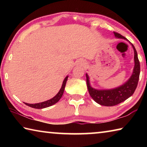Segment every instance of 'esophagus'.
I'll return each instance as SVG.
<instances>
[{"mask_svg":"<svg viewBox=\"0 0 147 147\" xmlns=\"http://www.w3.org/2000/svg\"><path fill=\"white\" fill-rule=\"evenodd\" d=\"M84 64H85V63H84V61H80L79 63H78V65H80V66H82V65H84Z\"/></svg>","mask_w":147,"mask_h":147,"instance_id":"1","label":"esophagus"}]
</instances>
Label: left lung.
<instances>
[{
    "instance_id": "left-lung-1",
    "label": "left lung",
    "mask_w": 147,
    "mask_h": 147,
    "mask_svg": "<svg viewBox=\"0 0 147 147\" xmlns=\"http://www.w3.org/2000/svg\"><path fill=\"white\" fill-rule=\"evenodd\" d=\"M113 33L117 38L124 39L128 41L127 39L121 36L120 34L115 32H113ZM130 43L134 49V63L135 64H134L133 73L130 78L123 85L111 89H94L91 86L89 76L86 73L87 86H88L89 94L96 103L105 106H115L126 100L134 94L138 86L139 81V74H140V63H139L138 53H137L135 47L130 42Z\"/></svg>"
}]
</instances>
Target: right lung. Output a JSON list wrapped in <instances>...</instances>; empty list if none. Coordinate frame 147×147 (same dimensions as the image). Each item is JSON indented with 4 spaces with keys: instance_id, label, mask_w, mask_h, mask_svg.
Returning <instances> with one entry per match:
<instances>
[{
    "instance_id": "add662e5",
    "label": "right lung",
    "mask_w": 147,
    "mask_h": 147,
    "mask_svg": "<svg viewBox=\"0 0 147 147\" xmlns=\"http://www.w3.org/2000/svg\"><path fill=\"white\" fill-rule=\"evenodd\" d=\"M67 78H68V76H67L65 78L63 82V84H62V86H61L60 90L59 91V92L57 93L56 95L54 96L53 98L50 99V100H48L45 101V102H40V103H37V104L24 103V104H25L27 106L32 107V108H36V109L45 108H47V107H49V106L54 105V104L58 102L59 100V99L61 98L62 95H63L64 89H65V87Z\"/></svg>"
}]
</instances>
